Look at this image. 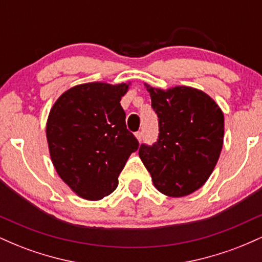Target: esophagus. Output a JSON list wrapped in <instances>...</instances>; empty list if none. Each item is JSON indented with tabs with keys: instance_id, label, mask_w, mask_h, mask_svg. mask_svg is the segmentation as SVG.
<instances>
[{
	"instance_id": "obj_1",
	"label": "esophagus",
	"mask_w": 262,
	"mask_h": 262,
	"mask_svg": "<svg viewBox=\"0 0 262 262\" xmlns=\"http://www.w3.org/2000/svg\"><path fill=\"white\" fill-rule=\"evenodd\" d=\"M135 137H137L138 140L141 141L143 140V132H137V133H135Z\"/></svg>"
}]
</instances>
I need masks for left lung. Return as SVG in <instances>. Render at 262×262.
Returning a JSON list of instances; mask_svg holds the SVG:
<instances>
[{
  "label": "left lung",
  "instance_id": "left-lung-1",
  "mask_svg": "<svg viewBox=\"0 0 262 262\" xmlns=\"http://www.w3.org/2000/svg\"><path fill=\"white\" fill-rule=\"evenodd\" d=\"M158 114L159 137L151 145L141 144L139 156L154 186L170 197L198 189L214 169L224 137V116L208 95L177 86L154 89L145 85Z\"/></svg>",
  "mask_w": 262,
  "mask_h": 262
}]
</instances>
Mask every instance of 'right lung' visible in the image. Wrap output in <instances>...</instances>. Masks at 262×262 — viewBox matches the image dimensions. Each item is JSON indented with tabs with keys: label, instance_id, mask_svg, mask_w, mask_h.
Here are the masks:
<instances>
[{
	"label": "right lung",
	"instance_id": "obj_1",
	"mask_svg": "<svg viewBox=\"0 0 262 262\" xmlns=\"http://www.w3.org/2000/svg\"><path fill=\"white\" fill-rule=\"evenodd\" d=\"M128 86H75L50 111L47 139L52 161L62 181L85 200H102L112 193L129 155L139 148L121 106Z\"/></svg>",
	"mask_w": 262,
	"mask_h": 262
}]
</instances>
